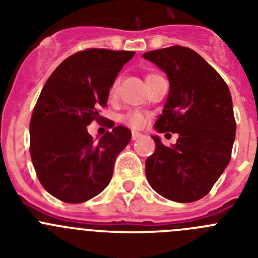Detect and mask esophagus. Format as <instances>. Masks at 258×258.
Wrapping results in <instances>:
<instances>
[{"label": "esophagus", "instance_id": "esophagus-1", "mask_svg": "<svg viewBox=\"0 0 258 258\" xmlns=\"http://www.w3.org/2000/svg\"><path fill=\"white\" fill-rule=\"evenodd\" d=\"M141 136H142V134H141L140 132H133V133H132V140H133V141L138 140Z\"/></svg>", "mask_w": 258, "mask_h": 258}]
</instances>
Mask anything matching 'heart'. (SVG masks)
I'll return each mask as SVG.
<instances>
[{
  "label": "heart",
  "mask_w": 258,
  "mask_h": 258,
  "mask_svg": "<svg viewBox=\"0 0 258 258\" xmlns=\"http://www.w3.org/2000/svg\"><path fill=\"white\" fill-rule=\"evenodd\" d=\"M117 88H118V79H116L115 81H113L112 86H111V94H115V93L117 92ZM122 121L132 127H141L143 124H145L146 117L142 112H140V111H131V112H127L126 115H124Z\"/></svg>",
  "instance_id": "b5f03b06"
}]
</instances>
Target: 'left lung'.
Masks as SVG:
<instances>
[{"label":"left lung","mask_w":258,"mask_h":258,"mask_svg":"<svg viewBox=\"0 0 258 258\" xmlns=\"http://www.w3.org/2000/svg\"><path fill=\"white\" fill-rule=\"evenodd\" d=\"M143 58L165 72L170 86L154 127L159 133H178L177 143L170 147L152 136L156 149L146 160L147 181L165 199H202L231 159L236 124L229 86L188 47L147 51Z\"/></svg>","instance_id":"left-lung-1"}]
</instances>
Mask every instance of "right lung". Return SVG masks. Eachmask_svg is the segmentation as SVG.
<instances>
[{
  "instance_id": "right-lung-1",
  "label": "right lung",
  "mask_w": 258,
  "mask_h": 258,
  "mask_svg": "<svg viewBox=\"0 0 258 258\" xmlns=\"http://www.w3.org/2000/svg\"><path fill=\"white\" fill-rule=\"evenodd\" d=\"M134 54L79 51L61 61L41 90L29 124V151L41 184L56 199L84 203L108 186L132 132L114 126L94 142L86 126L102 117L98 108L106 106L116 76Z\"/></svg>"
}]
</instances>
